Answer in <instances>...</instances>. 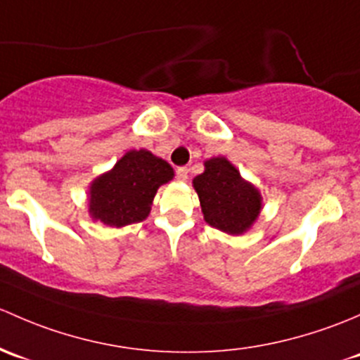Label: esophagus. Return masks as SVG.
<instances>
[{"instance_id":"34e87169","label":"esophagus","mask_w":360,"mask_h":360,"mask_svg":"<svg viewBox=\"0 0 360 360\" xmlns=\"http://www.w3.org/2000/svg\"><path fill=\"white\" fill-rule=\"evenodd\" d=\"M176 179L180 181H187L188 180V169L185 168V166H181V168L176 169Z\"/></svg>"}]
</instances>
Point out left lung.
Wrapping results in <instances>:
<instances>
[{
	"label": "left lung",
	"instance_id": "1",
	"mask_svg": "<svg viewBox=\"0 0 360 360\" xmlns=\"http://www.w3.org/2000/svg\"><path fill=\"white\" fill-rule=\"evenodd\" d=\"M205 221L229 236H243L258 220L263 198L224 155L205 161V172L192 180Z\"/></svg>",
	"mask_w": 360,
	"mask_h": 360
}]
</instances>
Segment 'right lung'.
I'll use <instances>...</instances> for the list:
<instances>
[{
  "instance_id": "add662e5",
  "label": "right lung",
  "mask_w": 360,
  "mask_h": 360,
  "mask_svg": "<svg viewBox=\"0 0 360 360\" xmlns=\"http://www.w3.org/2000/svg\"><path fill=\"white\" fill-rule=\"evenodd\" d=\"M173 176L172 166L150 150H128L109 172L90 184L88 214L91 220L114 229L143 221L149 217L158 188Z\"/></svg>"
}]
</instances>
